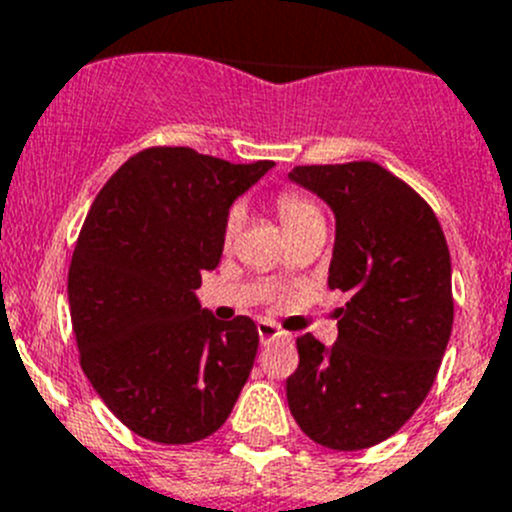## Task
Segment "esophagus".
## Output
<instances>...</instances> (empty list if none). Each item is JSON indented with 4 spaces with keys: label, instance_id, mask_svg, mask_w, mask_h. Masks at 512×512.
Here are the masks:
<instances>
[{
    "label": "esophagus",
    "instance_id": "obj_1",
    "mask_svg": "<svg viewBox=\"0 0 512 512\" xmlns=\"http://www.w3.org/2000/svg\"><path fill=\"white\" fill-rule=\"evenodd\" d=\"M257 333H260L262 343H270L275 338H283L285 331L280 326H275L272 321H257Z\"/></svg>",
    "mask_w": 512,
    "mask_h": 512
}]
</instances>
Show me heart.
<instances>
[{"instance_id":"b5f03b06","label":"heart","mask_w":512,"mask_h":512,"mask_svg":"<svg viewBox=\"0 0 512 512\" xmlns=\"http://www.w3.org/2000/svg\"><path fill=\"white\" fill-rule=\"evenodd\" d=\"M275 209H278V217L283 222L285 232L295 234L300 229L310 227V224H318V222H326L323 219L321 207L313 202V199L303 197L298 191H280L278 199H275ZM240 229V209H229L227 217H224V227H222V242L229 245L232 237L237 234Z\"/></svg>"}]
</instances>
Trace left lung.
Segmentation results:
<instances>
[{
  "label": "left lung",
  "mask_w": 512,
  "mask_h": 512,
  "mask_svg": "<svg viewBox=\"0 0 512 512\" xmlns=\"http://www.w3.org/2000/svg\"><path fill=\"white\" fill-rule=\"evenodd\" d=\"M290 179L336 212L331 290L338 341H298L288 407L328 450L384 442L422 407L450 341L455 298L447 240L417 191L374 161L295 166Z\"/></svg>",
  "instance_id": "1"
}]
</instances>
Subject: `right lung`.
<instances>
[{"mask_svg": "<svg viewBox=\"0 0 512 512\" xmlns=\"http://www.w3.org/2000/svg\"><path fill=\"white\" fill-rule=\"evenodd\" d=\"M270 166L186 146L143 148L105 181L85 217L68 272L80 366L138 437H209L250 376L255 321H217L194 290L222 257L229 204Z\"/></svg>", "mask_w": 512, "mask_h": 512, "instance_id": "obj_1", "label": "right lung"}]
</instances>
